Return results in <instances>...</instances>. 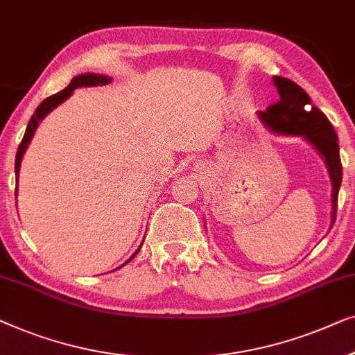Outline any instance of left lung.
I'll return each mask as SVG.
<instances>
[{
  "label": "left lung",
  "instance_id": "1",
  "mask_svg": "<svg viewBox=\"0 0 355 355\" xmlns=\"http://www.w3.org/2000/svg\"><path fill=\"white\" fill-rule=\"evenodd\" d=\"M273 85L277 87L279 99L266 112H257L259 121L272 133L302 137L320 154L331 182V228L336 220L338 193L343 180L336 132L325 114L312 106L309 94L299 85L283 77H273Z\"/></svg>",
  "mask_w": 355,
  "mask_h": 355
}]
</instances>
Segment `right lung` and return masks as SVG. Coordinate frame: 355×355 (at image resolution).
I'll list each match as a JSON object with an SVG mask.
<instances>
[{
  "instance_id": "obj_1",
  "label": "right lung",
  "mask_w": 355,
  "mask_h": 355,
  "mask_svg": "<svg viewBox=\"0 0 355 355\" xmlns=\"http://www.w3.org/2000/svg\"><path fill=\"white\" fill-rule=\"evenodd\" d=\"M111 82H112V78L107 77V76H103V73H92V72H88V73H80V76L72 78V82L69 83L67 87L62 89V92H59V93H56V94H53V96L46 98L42 104H40V106H38L37 109H35L33 116L30 117V122H28V125H27L26 135H24L22 141H21V144H19L17 154H16V167H14V168H16V182L19 180V172H21L22 157H24V154H26V151H27L30 141H32L35 132H37L40 122H42L43 119L46 117L48 114L53 111V109H56V107L59 106V104H62L64 101H67V99L72 96L73 89H76V88H82V87H98V85H101V87H103V85H107V83H111ZM16 198H17V187H16ZM16 204H17V202H16ZM141 246H143V243L139 244V248L137 249V251L133 252V256L130 257L125 263H122L121 267L127 266V263H128L130 261H132V259H133L135 256H137L139 249H141ZM121 267H119V268H121Z\"/></svg>"
}]
</instances>
